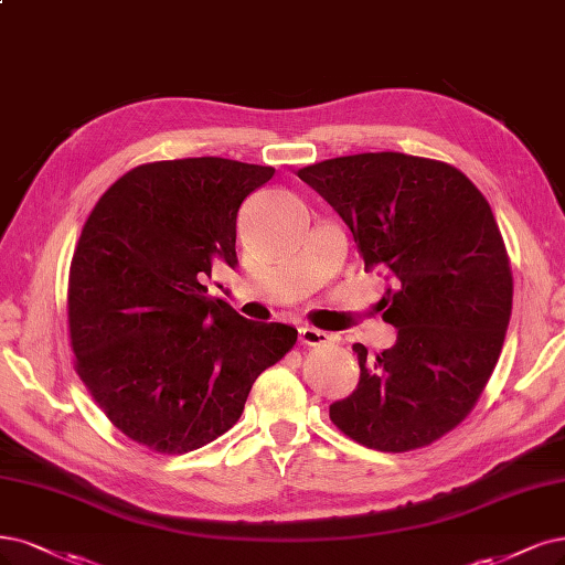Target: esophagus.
Listing matches in <instances>:
<instances>
[{
    "instance_id": "obj_1",
    "label": "esophagus",
    "mask_w": 565,
    "mask_h": 565,
    "mask_svg": "<svg viewBox=\"0 0 565 565\" xmlns=\"http://www.w3.org/2000/svg\"><path fill=\"white\" fill-rule=\"evenodd\" d=\"M299 341L303 345H322L329 341V334L320 332L316 327H299Z\"/></svg>"
}]
</instances>
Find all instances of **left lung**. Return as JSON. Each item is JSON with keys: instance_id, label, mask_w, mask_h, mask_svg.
Listing matches in <instances>:
<instances>
[{"instance_id": "obj_1", "label": "left lung", "mask_w": 565, "mask_h": 565, "mask_svg": "<svg viewBox=\"0 0 565 565\" xmlns=\"http://www.w3.org/2000/svg\"><path fill=\"white\" fill-rule=\"evenodd\" d=\"M353 231L364 268L391 282L379 301L397 341L366 358L360 383L329 406L366 449L402 454L458 427L498 364L512 316V268L489 201L444 161L399 151L301 168Z\"/></svg>"}]
</instances>
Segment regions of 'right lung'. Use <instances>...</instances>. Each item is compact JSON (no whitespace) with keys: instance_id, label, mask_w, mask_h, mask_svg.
<instances>
[{"instance_id":"add662e5","label":"right lung","mask_w":565,"mask_h":565,"mask_svg":"<svg viewBox=\"0 0 565 565\" xmlns=\"http://www.w3.org/2000/svg\"><path fill=\"white\" fill-rule=\"evenodd\" d=\"M276 168L220 157L128 170L76 243L67 322L74 369L114 427L157 454H186L238 423L252 383L297 343L207 297L236 259L238 207Z\"/></svg>"}]
</instances>
